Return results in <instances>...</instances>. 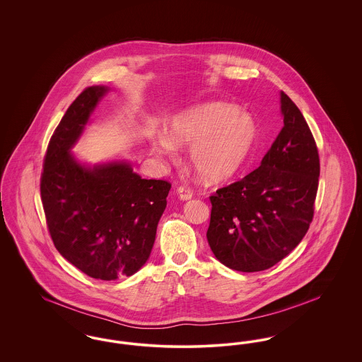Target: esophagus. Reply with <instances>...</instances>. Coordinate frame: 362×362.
I'll return each mask as SVG.
<instances>
[{
    "label": "esophagus",
    "instance_id": "esophagus-1",
    "mask_svg": "<svg viewBox=\"0 0 362 362\" xmlns=\"http://www.w3.org/2000/svg\"><path fill=\"white\" fill-rule=\"evenodd\" d=\"M176 194H177L180 201H189V199L192 198V192L189 189H186V187H177Z\"/></svg>",
    "mask_w": 362,
    "mask_h": 362
}]
</instances>
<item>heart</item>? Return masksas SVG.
<instances>
[{
	"label": "heart",
	"instance_id": "obj_1",
	"mask_svg": "<svg viewBox=\"0 0 362 362\" xmlns=\"http://www.w3.org/2000/svg\"><path fill=\"white\" fill-rule=\"evenodd\" d=\"M257 124L233 104L206 103L176 114L165 136H157L151 149L173 155L176 146H189V165L207 183H223L240 173L252 152Z\"/></svg>",
	"mask_w": 362,
	"mask_h": 362
}]
</instances>
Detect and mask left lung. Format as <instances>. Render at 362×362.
<instances>
[{
  "label": "left lung",
  "instance_id": "obj_1",
  "mask_svg": "<svg viewBox=\"0 0 362 362\" xmlns=\"http://www.w3.org/2000/svg\"><path fill=\"white\" fill-rule=\"evenodd\" d=\"M281 129L255 171L210 197L209 245L226 267L262 272L288 257L313 217L319 155L310 127L279 92Z\"/></svg>",
  "mask_w": 362,
  "mask_h": 362
}]
</instances>
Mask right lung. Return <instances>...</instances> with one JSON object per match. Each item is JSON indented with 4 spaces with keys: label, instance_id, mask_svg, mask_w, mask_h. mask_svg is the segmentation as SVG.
Segmentation results:
<instances>
[{
    "label": "right lung",
    "instance_id": "1",
    "mask_svg": "<svg viewBox=\"0 0 362 362\" xmlns=\"http://www.w3.org/2000/svg\"><path fill=\"white\" fill-rule=\"evenodd\" d=\"M110 88L95 86L71 103L52 134L40 182L58 252L86 276L114 281L146 263L171 185L142 179L126 158L88 164L71 149Z\"/></svg>",
    "mask_w": 362,
    "mask_h": 362
}]
</instances>
